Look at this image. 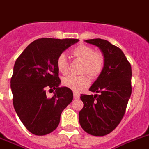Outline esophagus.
Masks as SVG:
<instances>
[{
    "instance_id": "34e87169",
    "label": "esophagus",
    "mask_w": 149,
    "mask_h": 149,
    "mask_svg": "<svg viewBox=\"0 0 149 149\" xmlns=\"http://www.w3.org/2000/svg\"><path fill=\"white\" fill-rule=\"evenodd\" d=\"M79 97H80L79 94H77V93H74V99H78Z\"/></svg>"
}]
</instances>
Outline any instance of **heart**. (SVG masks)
Segmentation results:
<instances>
[{
	"instance_id": "obj_1",
	"label": "heart",
	"mask_w": 149,
	"mask_h": 149,
	"mask_svg": "<svg viewBox=\"0 0 149 149\" xmlns=\"http://www.w3.org/2000/svg\"><path fill=\"white\" fill-rule=\"evenodd\" d=\"M71 54L74 57L83 62L81 73L88 74L91 77H96L101 73L104 67V55L96 52L92 47L87 45H79L72 49ZM56 66L58 71L62 74L68 72L67 58L64 54L57 58ZM62 84L73 91H80L89 84V78L87 75L68 76L62 80Z\"/></svg>"
}]
</instances>
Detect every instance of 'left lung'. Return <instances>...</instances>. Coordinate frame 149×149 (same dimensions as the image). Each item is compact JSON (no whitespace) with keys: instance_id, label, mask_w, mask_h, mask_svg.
I'll return each instance as SVG.
<instances>
[{"instance_id":"left-lung-1","label":"left lung","mask_w":149,"mask_h":149,"mask_svg":"<svg viewBox=\"0 0 149 149\" xmlns=\"http://www.w3.org/2000/svg\"><path fill=\"white\" fill-rule=\"evenodd\" d=\"M85 42L99 48L105 62L89 89L99 94H81L84 107L79 112V123L90 135L104 136L119 125L125 114L132 93V68L123 51L110 42L101 39Z\"/></svg>"}]
</instances>
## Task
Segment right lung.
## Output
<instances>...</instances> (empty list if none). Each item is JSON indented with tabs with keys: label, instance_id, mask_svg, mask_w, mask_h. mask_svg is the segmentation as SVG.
I'll return each instance as SVG.
<instances>
[{
	"label": "right lung",
	"instance_id": "obj_1",
	"mask_svg": "<svg viewBox=\"0 0 149 149\" xmlns=\"http://www.w3.org/2000/svg\"><path fill=\"white\" fill-rule=\"evenodd\" d=\"M77 39L42 38L33 41L17 58L10 79L15 111L31 133L44 136L57 128L61 112L73 100V92L59 88L57 58ZM54 92L48 98L46 90Z\"/></svg>",
	"mask_w": 149,
	"mask_h": 149
}]
</instances>
